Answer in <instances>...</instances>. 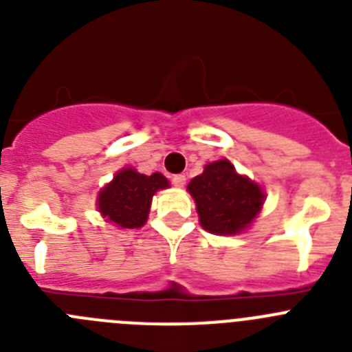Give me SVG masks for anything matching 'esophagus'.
Instances as JSON below:
<instances>
[{"label": "esophagus", "instance_id": "esophagus-1", "mask_svg": "<svg viewBox=\"0 0 352 352\" xmlns=\"http://www.w3.org/2000/svg\"><path fill=\"white\" fill-rule=\"evenodd\" d=\"M170 182H173V185H176V186H183L185 185L186 178L183 176V174H174L173 178H170Z\"/></svg>", "mask_w": 352, "mask_h": 352}]
</instances>
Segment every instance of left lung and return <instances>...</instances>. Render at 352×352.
<instances>
[{
  "mask_svg": "<svg viewBox=\"0 0 352 352\" xmlns=\"http://www.w3.org/2000/svg\"><path fill=\"white\" fill-rule=\"evenodd\" d=\"M197 204L199 222L213 234H238L263 206L264 194L254 182L236 173L229 160H217L188 183Z\"/></svg>",
  "mask_w": 352,
  "mask_h": 352,
  "instance_id": "left-lung-1",
  "label": "left lung"
}]
</instances>
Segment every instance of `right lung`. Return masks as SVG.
<instances>
[{
  "label": "right lung",
  "instance_id": "obj_1",
  "mask_svg": "<svg viewBox=\"0 0 352 352\" xmlns=\"http://www.w3.org/2000/svg\"><path fill=\"white\" fill-rule=\"evenodd\" d=\"M167 186L169 182L158 173L146 176L133 169H123L100 192L98 210L109 222L123 229H135L144 226L155 192Z\"/></svg>",
  "mask_w": 352,
  "mask_h": 352
}]
</instances>
